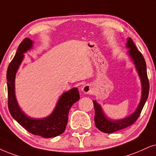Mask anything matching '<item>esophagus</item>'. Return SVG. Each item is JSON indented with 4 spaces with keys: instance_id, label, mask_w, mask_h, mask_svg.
Here are the masks:
<instances>
[{
    "instance_id": "34e87169",
    "label": "esophagus",
    "mask_w": 156,
    "mask_h": 156,
    "mask_svg": "<svg viewBox=\"0 0 156 156\" xmlns=\"http://www.w3.org/2000/svg\"><path fill=\"white\" fill-rule=\"evenodd\" d=\"M82 90L83 92L85 93V94H91L92 93V88H91V86L89 84H87L86 85V86H84L82 88Z\"/></svg>"
}]
</instances>
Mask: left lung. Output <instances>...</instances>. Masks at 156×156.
I'll return each instance as SVG.
<instances>
[{
    "instance_id": "1",
    "label": "left lung",
    "mask_w": 156,
    "mask_h": 156,
    "mask_svg": "<svg viewBox=\"0 0 156 156\" xmlns=\"http://www.w3.org/2000/svg\"><path fill=\"white\" fill-rule=\"evenodd\" d=\"M127 47L129 48L128 54L131 57L132 60L134 61L136 69L140 77L142 83V98L138 107L137 108L135 112L129 117L121 120H109V119H106L99 104L96 103V101H93L94 109H95V117H94L95 125L100 131L105 133H114V132L125 129V128L133 125L138 119L139 116L140 115L143 106L148 97L150 84L147 75V68L145 59H144L142 53L137 49L131 37L127 39Z\"/></svg>"
}]
</instances>
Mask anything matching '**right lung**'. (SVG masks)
Masks as SVG:
<instances>
[{
  "instance_id": "right-lung-1",
  "label": "right lung",
  "mask_w": 156,
  "mask_h": 156,
  "mask_svg": "<svg viewBox=\"0 0 156 156\" xmlns=\"http://www.w3.org/2000/svg\"><path fill=\"white\" fill-rule=\"evenodd\" d=\"M32 41L25 38L19 46L14 58L8 67L6 79L8 87V107L13 119L26 130L34 135L45 138L58 136L64 133L68 120L69 110L73 104L80 99L77 88L64 93L59 99L56 107L51 115L44 119H37L27 117L18 105L15 96L14 80L16 71L23 58V53L30 50Z\"/></svg>"
}]
</instances>
